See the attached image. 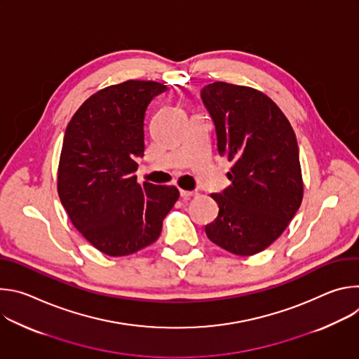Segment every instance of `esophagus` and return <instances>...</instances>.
<instances>
[{
    "mask_svg": "<svg viewBox=\"0 0 359 359\" xmlns=\"http://www.w3.org/2000/svg\"><path fill=\"white\" fill-rule=\"evenodd\" d=\"M196 194V191H189V190H182L180 189V196L182 197H191V196H194Z\"/></svg>",
    "mask_w": 359,
    "mask_h": 359,
    "instance_id": "obj_1",
    "label": "esophagus"
}]
</instances>
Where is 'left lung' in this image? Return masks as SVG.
<instances>
[{"label":"left lung","instance_id":"left-lung-1","mask_svg":"<svg viewBox=\"0 0 359 359\" xmlns=\"http://www.w3.org/2000/svg\"><path fill=\"white\" fill-rule=\"evenodd\" d=\"M217 135L220 156L233 162L231 184L210 194L219 215L206 226L219 247L252 255L288 227L301 206L304 184L295 133L281 109L263 92L213 82L201 89Z\"/></svg>","mask_w":359,"mask_h":359}]
</instances>
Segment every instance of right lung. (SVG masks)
Returning a JSON list of instances; mask_svg holds the SVG:
<instances>
[{
	"mask_svg": "<svg viewBox=\"0 0 359 359\" xmlns=\"http://www.w3.org/2000/svg\"><path fill=\"white\" fill-rule=\"evenodd\" d=\"M168 88L126 81L89 96L67 126L58 194L75 229L100 252L129 255L155 243L179 198L175 186L137 183L144 115Z\"/></svg>",
	"mask_w": 359,
	"mask_h": 359,
	"instance_id": "add662e5",
	"label": "right lung"
}]
</instances>
